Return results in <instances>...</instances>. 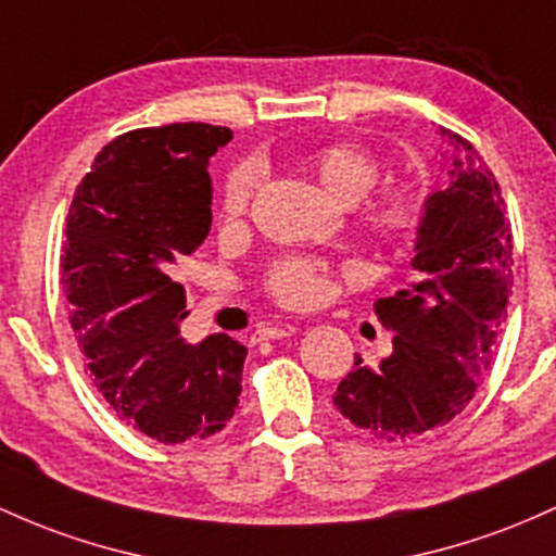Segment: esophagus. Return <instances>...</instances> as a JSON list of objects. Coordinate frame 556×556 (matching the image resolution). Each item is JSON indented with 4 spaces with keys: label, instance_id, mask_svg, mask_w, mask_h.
I'll return each mask as SVG.
<instances>
[{
    "label": "esophagus",
    "instance_id": "obj_1",
    "mask_svg": "<svg viewBox=\"0 0 556 556\" xmlns=\"http://www.w3.org/2000/svg\"><path fill=\"white\" fill-rule=\"evenodd\" d=\"M298 327L295 325H264L255 329L258 340H279V338H290L295 334Z\"/></svg>",
    "mask_w": 556,
    "mask_h": 556
}]
</instances>
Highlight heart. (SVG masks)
Returning a JSON list of instances; mask_svg holds the SVG:
<instances>
[{
  "label": "heart",
  "mask_w": 556,
  "mask_h": 556,
  "mask_svg": "<svg viewBox=\"0 0 556 556\" xmlns=\"http://www.w3.org/2000/svg\"><path fill=\"white\" fill-rule=\"evenodd\" d=\"M314 170L325 189L340 203H356L377 185L382 166L369 150L351 142H332L316 150ZM261 185V168L240 163L229 170L222 192L227 222H240L250 211ZM367 194V193H366ZM368 195V194H367ZM364 198V197H363ZM365 199V198H364ZM427 189L419 181H393L362 201V222L382 245H406L422 229L427 216ZM264 290L279 306L308 308L327 295V266L308 255H285L266 271Z\"/></svg>",
  "instance_id": "obj_1"
}]
</instances>
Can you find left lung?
<instances>
[{
	"label": "left lung",
	"mask_w": 556,
	"mask_h": 556,
	"mask_svg": "<svg viewBox=\"0 0 556 556\" xmlns=\"http://www.w3.org/2000/svg\"><path fill=\"white\" fill-rule=\"evenodd\" d=\"M454 148L448 187L432 192L406 290L375 314L395 334L377 367L356 356L332 401L351 425L386 443L448 425L472 401L491 364L511 288V224L496 176L472 142L441 129Z\"/></svg>",
	"instance_id": "1"
}]
</instances>
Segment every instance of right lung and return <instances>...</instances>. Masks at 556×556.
<instances>
[{
    "mask_svg": "<svg viewBox=\"0 0 556 556\" xmlns=\"http://www.w3.org/2000/svg\"><path fill=\"white\" fill-rule=\"evenodd\" d=\"M229 139L227 126L211 124L121 134L97 152L71 203V327L102 399L157 443L216 435L240 401L248 348L224 332L185 343L187 292L170 279L176 258L208 237V161Z\"/></svg>",
    "mask_w": 556,
    "mask_h": 556,
    "instance_id": "add662e5",
    "label": "right lung"
}]
</instances>
